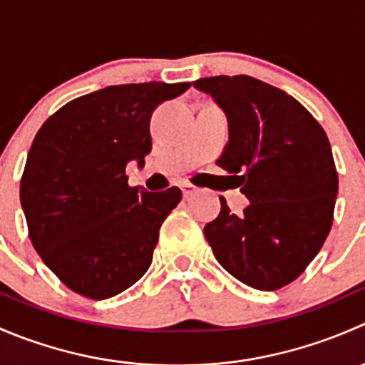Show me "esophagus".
<instances>
[{
	"mask_svg": "<svg viewBox=\"0 0 365 365\" xmlns=\"http://www.w3.org/2000/svg\"><path fill=\"white\" fill-rule=\"evenodd\" d=\"M182 192H183V197H185V200H189V197H192L194 194L197 192V189L196 187L189 185V183H185V185L182 187Z\"/></svg>",
	"mask_w": 365,
	"mask_h": 365,
	"instance_id": "1",
	"label": "esophagus"
}]
</instances>
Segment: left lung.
I'll use <instances>...</instances> for the list:
<instances>
[{"label":"left lung","instance_id":"obj_1","mask_svg":"<svg viewBox=\"0 0 365 365\" xmlns=\"http://www.w3.org/2000/svg\"><path fill=\"white\" fill-rule=\"evenodd\" d=\"M227 118L230 141L217 164L249 200L220 213L205 237L224 270L272 292L295 281L332 227L337 171L322 125L286 91L249 76L194 81Z\"/></svg>","mask_w":365,"mask_h":365}]
</instances>
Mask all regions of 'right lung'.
<instances>
[{"instance_id":"1","label":"right lung","mask_w":365,"mask_h":365,"mask_svg":"<svg viewBox=\"0 0 365 365\" xmlns=\"http://www.w3.org/2000/svg\"><path fill=\"white\" fill-rule=\"evenodd\" d=\"M189 83L118 84L73 98L36 132L21 180L33 247L65 286L104 300L152 264L178 187H128L125 168L152 152L150 118Z\"/></svg>"}]
</instances>
